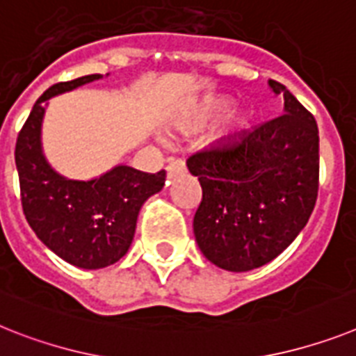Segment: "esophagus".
I'll use <instances>...</instances> for the list:
<instances>
[{
	"instance_id": "1",
	"label": "esophagus",
	"mask_w": 356,
	"mask_h": 356,
	"mask_svg": "<svg viewBox=\"0 0 356 356\" xmlns=\"http://www.w3.org/2000/svg\"><path fill=\"white\" fill-rule=\"evenodd\" d=\"M184 172H186V163H184L183 159L172 161V163L166 166V175H168V179L177 177V175H181V173Z\"/></svg>"
}]
</instances>
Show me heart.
I'll return each instance as SVG.
<instances>
[{"label":"heart","instance_id":"obj_1","mask_svg":"<svg viewBox=\"0 0 356 356\" xmlns=\"http://www.w3.org/2000/svg\"><path fill=\"white\" fill-rule=\"evenodd\" d=\"M226 108H228V103L222 99L204 101V103H201L195 110H193L192 119L195 122H199V124H206V122H210L213 121V119L219 118L220 113ZM238 124H241V119H238L237 115H232V118H229V127L235 128L238 127Z\"/></svg>","mask_w":356,"mask_h":356}]
</instances>
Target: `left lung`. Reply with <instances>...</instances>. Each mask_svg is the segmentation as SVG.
Masks as SVG:
<instances>
[{"instance_id":"1","label":"left lung","mask_w":356,"mask_h":356,"mask_svg":"<svg viewBox=\"0 0 356 356\" xmlns=\"http://www.w3.org/2000/svg\"><path fill=\"white\" fill-rule=\"evenodd\" d=\"M284 113L215 143L186 161L202 188L193 234L210 262L250 271L284 252L318 195V128L279 81Z\"/></svg>"}]
</instances>
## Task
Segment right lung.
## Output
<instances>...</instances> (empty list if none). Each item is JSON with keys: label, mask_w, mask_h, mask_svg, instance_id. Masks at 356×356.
<instances>
[{"label": "right lung", "mask_w": 356, "mask_h": 356, "mask_svg": "<svg viewBox=\"0 0 356 356\" xmlns=\"http://www.w3.org/2000/svg\"><path fill=\"white\" fill-rule=\"evenodd\" d=\"M101 74L52 85L35 101L16 141L21 206L26 220L63 261L85 270L118 262L132 244L143 202L164 186L166 172L115 166L92 181H74L50 168L41 150L44 101L101 79Z\"/></svg>", "instance_id": "add662e5"}]
</instances>
